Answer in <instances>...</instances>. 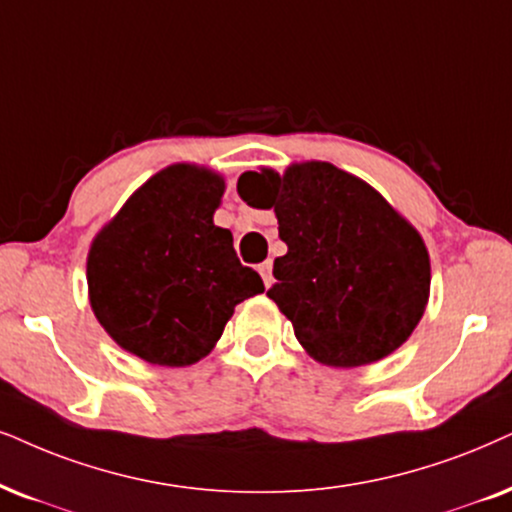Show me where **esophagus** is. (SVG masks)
<instances>
[{
  "label": "esophagus",
  "mask_w": 512,
  "mask_h": 512,
  "mask_svg": "<svg viewBox=\"0 0 512 512\" xmlns=\"http://www.w3.org/2000/svg\"><path fill=\"white\" fill-rule=\"evenodd\" d=\"M257 269H260V274H262V281H264V286L269 288L271 283H274V274H271V269H274V262H271V260L262 262L260 267H257Z\"/></svg>",
  "instance_id": "esophagus-1"
}]
</instances>
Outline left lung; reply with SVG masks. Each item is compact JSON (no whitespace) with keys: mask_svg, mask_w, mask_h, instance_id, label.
I'll use <instances>...</instances> for the list:
<instances>
[{"mask_svg":"<svg viewBox=\"0 0 512 512\" xmlns=\"http://www.w3.org/2000/svg\"><path fill=\"white\" fill-rule=\"evenodd\" d=\"M238 193L276 212L288 252L274 260L267 295L309 357L366 366L409 340L430 297L428 248L373 186L312 160L245 172Z\"/></svg>","mask_w":512,"mask_h":512,"instance_id":"obj_1","label":"left lung"}]
</instances>
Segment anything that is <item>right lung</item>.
Instances as JSON below:
<instances>
[{"label": "right lung", "mask_w": 512, "mask_h": 512, "mask_svg": "<svg viewBox=\"0 0 512 512\" xmlns=\"http://www.w3.org/2000/svg\"><path fill=\"white\" fill-rule=\"evenodd\" d=\"M224 179L198 165L153 174L99 231L87 257L94 316L122 349L158 366H191L222 338L238 302L264 293L215 226Z\"/></svg>", "instance_id": "add662e5"}]
</instances>
